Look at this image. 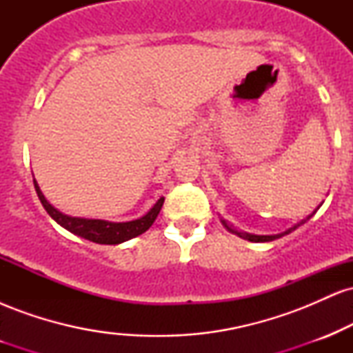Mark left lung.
Masks as SVG:
<instances>
[{
	"mask_svg": "<svg viewBox=\"0 0 353 353\" xmlns=\"http://www.w3.org/2000/svg\"><path fill=\"white\" fill-rule=\"evenodd\" d=\"M320 205H322V204H320ZM320 205H319V208H320ZM319 208H317V209H319ZM317 209H315V210H314V212H312L309 217H307V219H303V221H302V222H299V224H295V225H292V228H290V229H287V230H285V232H281V234H275V236H255V234H247V232H241V230L234 229V228H232V225H230V224H228V222H225V221H221V222H222V225H224V228L229 230V232L236 234V236H239V237H242V239H245V241H250V242H270V241H275V239H279V237H282V236H287V234H290V232H292V230H295V229H297V228H299V225H302V224H303V222H305V221H309V219H310L312 216H314V214H315V212H317Z\"/></svg>",
	"mask_w": 353,
	"mask_h": 353,
	"instance_id": "1",
	"label": "left lung"
}]
</instances>
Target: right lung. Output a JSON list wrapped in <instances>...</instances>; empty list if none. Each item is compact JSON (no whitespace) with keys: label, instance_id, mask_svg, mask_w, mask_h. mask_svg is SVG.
Returning <instances> with one entry per match:
<instances>
[{"label":"right lung","instance_id":"1","mask_svg":"<svg viewBox=\"0 0 353 353\" xmlns=\"http://www.w3.org/2000/svg\"><path fill=\"white\" fill-rule=\"evenodd\" d=\"M36 194H38L39 201H41L43 208L46 209V212L54 219L56 222L70 232L76 234V236L88 239V241L96 242V244H106V245H116L121 242L129 241V239H134L141 234L145 232L156 221L157 214H159L161 208L164 204V197H161L156 204L152 205V209L148 214H144L143 217L134 219V221L129 222H109L103 221V219H84V217H71L66 214L59 212L58 209H54L48 202L46 197L43 196L41 189H39L38 182L33 179Z\"/></svg>","mask_w":353,"mask_h":353}]
</instances>
